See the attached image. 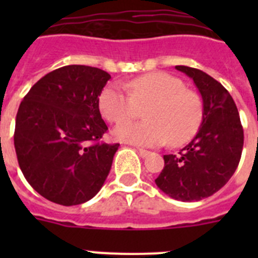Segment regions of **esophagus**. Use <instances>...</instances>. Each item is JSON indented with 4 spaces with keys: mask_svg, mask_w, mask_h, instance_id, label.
<instances>
[{
    "mask_svg": "<svg viewBox=\"0 0 258 258\" xmlns=\"http://www.w3.org/2000/svg\"><path fill=\"white\" fill-rule=\"evenodd\" d=\"M137 151H138V154H140L141 157H147L150 155V151H147V150L138 149V150H137Z\"/></svg>",
    "mask_w": 258,
    "mask_h": 258,
    "instance_id": "1",
    "label": "esophagus"
}]
</instances>
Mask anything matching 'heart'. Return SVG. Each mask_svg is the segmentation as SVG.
Returning <instances> with one entry per match:
<instances>
[{
  "label": "heart",
  "instance_id": "b5f03b06",
  "mask_svg": "<svg viewBox=\"0 0 258 258\" xmlns=\"http://www.w3.org/2000/svg\"><path fill=\"white\" fill-rule=\"evenodd\" d=\"M127 92L108 85L99 95V109L109 122H121L113 129V137L137 146H174L187 142L199 127L202 101L192 90L166 72H152L126 84ZM146 107L145 122H126ZM125 121V123H122Z\"/></svg>",
  "mask_w": 258,
  "mask_h": 258
}]
</instances>
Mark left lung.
<instances>
[{
	"instance_id": "8db88e82",
	"label": "left lung",
	"mask_w": 258,
	"mask_h": 258,
	"mask_svg": "<svg viewBox=\"0 0 258 258\" xmlns=\"http://www.w3.org/2000/svg\"><path fill=\"white\" fill-rule=\"evenodd\" d=\"M192 79L203 99L199 131L178 155H164L155 183L181 202H198L227 183L240 161L244 134L236 104L217 80L197 68L175 66Z\"/></svg>"
}]
</instances>
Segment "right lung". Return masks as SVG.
<instances>
[{"label":"right lung","instance_id":"add662e5","mask_svg":"<svg viewBox=\"0 0 258 258\" xmlns=\"http://www.w3.org/2000/svg\"><path fill=\"white\" fill-rule=\"evenodd\" d=\"M111 79L89 66H64L32 86L20 103L14 146L23 174L60 206L94 198L111 170L118 143H99L107 125L99 95Z\"/></svg>","mask_w":258,"mask_h":258}]
</instances>
